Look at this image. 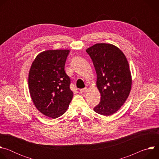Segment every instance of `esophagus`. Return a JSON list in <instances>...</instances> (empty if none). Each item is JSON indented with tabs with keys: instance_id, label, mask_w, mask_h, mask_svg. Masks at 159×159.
<instances>
[{
	"instance_id": "34e87169",
	"label": "esophagus",
	"mask_w": 159,
	"mask_h": 159,
	"mask_svg": "<svg viewBox=\"0 0 159 159\" xmlns=\"http://www.w3.org/2000/svg\"><path fill=\"white\" fill-rule=\"evenodd\" d=\"M87 90H88L87 88L81 89H80V92L81 93H86V92H87Z\"/></svg>"
}]
</instances>
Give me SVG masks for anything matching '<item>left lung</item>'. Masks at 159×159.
<instances>
[{
    "instance_id": "1",
    "label": "left lung",
    "mask_w": 159,
    "mask_h": 159,
    "mask_svg": "<svg viewBox=\"0 0 159 159\" xmlns=\"http://www.w3.org/2000/svg\"><path fill=\"white\" fill-rule=\"evenodd\" d=\"M86 52L93 60L101 94V101L94 111L101 115H112L121 108L130 93L132 80L128 60L120 48L112 44L97 43Z\"/></svg>"
}]
</instances>
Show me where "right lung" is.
<instances>
[{
	"instance_id": "add662e5",
	"label": "right lung",
	"mask_w": 159,
	"mask_h": 159,
	"mask_svg": "<svg viewBox=\"0 0 159 159\" xmlns=\"http://www.w3.org/2000/svg\"><path fill=\"white\" fill-rule=\"evenodd\" d=\"M69 52V50L44 51L36 56L29 72V90L35 107L53 119L64 114L74 96L70 79L64 70Z\"/></svg>"
}]
</instances>
